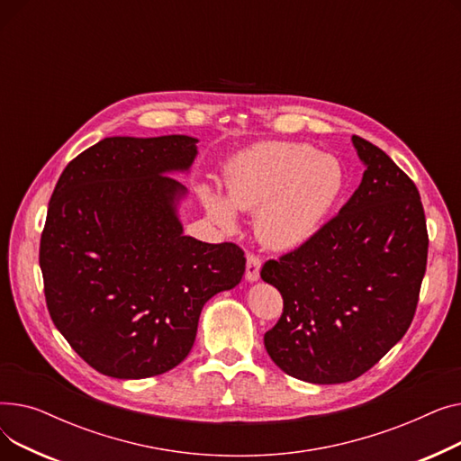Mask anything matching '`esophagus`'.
Masks as SVG:
<instances>
[{
  "instance_id": "obj_1",
  "label": "esophagus",
  "mask_w": 461,
  "mask_h": 461,
  "mask_svg": "<svg viewBox=\"0 0 461 461\" xmlns=\"http://www.w3.org/2000/svg\"><path fill=\"white\" fill-rule=\"evenodd\" d=\"M259 271H261V259L254 254H250L247 258V273H245V278L249 282H258L259 280Z\"/></svg>"
}]
</instances>
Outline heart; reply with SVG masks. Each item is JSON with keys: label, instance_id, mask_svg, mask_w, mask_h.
<instances>
[{"label": "heart", "instance_id": "heart-1", "mask_svg": "<svg viewBox=\"0 0 461 461\" xmlns=\"http://www.w3.org/2000/svg\"><path fill=\"white\" fill-rule=\"evenodd\" d=\"M344 185V167L334 157L306 143L263 141L226 164V198L207 185L200 196L221 230H235V211L256 212L259 243L271 250H294L318 233Z\"/></svg>", "mask_w": 461, "mask_h": 461}]
</instances>
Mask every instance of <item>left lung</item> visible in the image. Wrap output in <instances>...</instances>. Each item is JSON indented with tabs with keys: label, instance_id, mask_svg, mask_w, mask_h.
Masks as SVG:
<instances>
[{
	"label": "left lung",
	"instance_id": "obj_1",
	"mask_svg": "<svg viewBox=\"0 0 461 461\" xmlns=\"http://www.w3.org/2000/svg\"><path fill=\"white\" fill-rule=\"evenodd\" d=\"M351 143L366 167L353 196L303 247L261 269L284 299L265 349L282 372L316 384L357 379L402 340L426 273L415 183L374 143Z\"/></svg>",
	"mask_w": 461,
	"mask_h": 461
}]
</instances>
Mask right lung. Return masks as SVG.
Here are the masks:
<instances>
[{"label": "right lung", "mask_w": 461, "mask_h": 461, "mask_svg": "<svg viewBox=\"0 0 461 461\" xmlns=\"http://www.w3.org/2000/svg\"><path fill=\"white\" fill-rule=\"evenodd\" d=\"M198 138L112 136L78 155L48 203L39 263L58 330L115 379L176 368L205 303L245 275V252L185 235L179 207Z\"/></svg>", "instance_id": "add662e5"}]
</instances>
